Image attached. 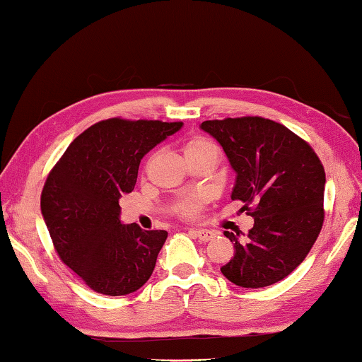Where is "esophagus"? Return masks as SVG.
I'll use <instances>...</instances> for the list:
<instances>
[{
    "label": "esophagus",
    "instance_id": "1",
    "mask_svg": "<svg viewBox=\"0 0 362 362\" xmlns=\"http://www.w3.org/2000/svg\"><path fill=\"white\" fill-rule=\"evenodd\" d=\"M195 233V237L200 238L202 242H210V240L216 235L213 230H208V229H195L192 230Z\"/></svg>",
    "mask_w": 362,
    "mask_h": 362
}]
</instances>
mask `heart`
Here are the masks:
<instances>
[{
	"instance_id": "heart-1",
	"label": "heart",
	"mask_w": 362,
	"mask_h": 362,
	"mask_svg": "<svg viewBox=\"0 0 362 362\" xmlns=\"http://www.w3.org/2000/svg\"><path fill=\"white\" fill-rule=\"evenodd\" d=\"M182 152H185V157H195V156H204V154H216V148L210 141V139L195 136L191 138L187 143L182 146ZM200 202L197 199H187L180 205V213L185 214V216H194L195 213L199 211Z\"/></svg>"
}]
</instances>
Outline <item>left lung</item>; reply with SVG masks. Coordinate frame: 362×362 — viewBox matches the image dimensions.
Returning <instances> with one entry per match:
<instances>
[{
  "mask_svg": "<svg viewBox=\"0 0 362 362\" xmlns=\"http://www.w3.org/2000/svg\"><path fill=\"white\" fill-rule=\"evenodd\" d=\"M200 129L223 146L235 171L232 200L255 218L245 240L224 232L235 255L221 267L242 288H265L300 265L325 221L326 173L307 141L264 117L205 120Z\"/></svg>",
  "mask_w": 362,
  "mask_h": 362,
  "instance_id": "1",
  "label": "left lung"
}]
</instances>
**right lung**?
Masks as SVG:
<instances>
[{"label": "right lung", "instance_id": "1", "mask_svg": "<svg viewBox=\"0 0 362 362\" xmlns=\"http://www.w3.org/2000/svg\"><path fill=\"white\" fill-rule=\"evenodd\" d=\"M182 122L107 119L81 133L50 171L41 213L57 255L95 293L125 296L149 280L165 230L120 223L119 199L144 154Z\"/></svg>", "mask_w": 362, "mask_h": 362}]
</instances>
